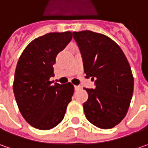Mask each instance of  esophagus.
I'll use <instances>...</instances> for the list:
<instances>
[{"label":"esophagus","instance_id":"esophagus-1","mask_svg":"<svg viewBox=\"0 0 148 148\" xmlns=\"http://www.w3.org/2000/svg\"><path fill=\"white\" fill-rule=\"evenodd\" d=\"M81 88H81V86H79V85H75V86H74V89H75L76 91H78V90H80Z\"/></svg>","mask_w":148,"mask_h":148}]
</instances>
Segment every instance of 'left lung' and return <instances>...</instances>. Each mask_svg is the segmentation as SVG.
Segmentation results:
<instances>
[{
	"label": "left lung",
	"instance_id": "1",
	"mask_svg": "<svg viewBox=\"0 0 148 148\" xmlns=\"http://www.w3.org/2000/svg\"><path fill=\"white\" fill-rule=\"evenodd\" d=\"M73 37L80 49L86 78L96 85L85 88V117L99 128H112L124 119L130 106L134 80L129 63L119 45L105 35L84 30L73 32Z\"/></svg>",
	"mask_w": 148,
	"mask_h": 148
}]
</instances>
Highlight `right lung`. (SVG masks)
Segmentation results:
<instances>
[{
  "instance_id": "right-lung-1",
  "label": "right lung",
  "mask_w": 148,
  "mask_h": 148,
  "mask_svg": "<svg viewBox=\"0 0 148 148\" xmlns=\"http://www.w3.org/2000/svg\"><path fill=\"white\" fill-rule=\"evenodd\" d=\"M72 40V33L54 32L29 43L17 62L13 91L19 110L35 128L49 130L61 122L71 101V83L52 85L55 59Z\"/></svg>"
}]
</instances>
